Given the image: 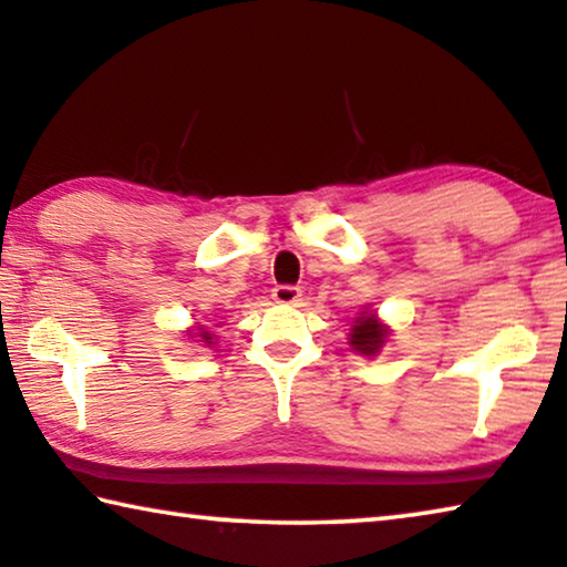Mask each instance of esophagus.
<instances>
[{
  "label": "esophagus",
  "mask_w": 567,
  "mask_h": 567,
  "mask_svg": "<svg viewBox=\"0 0 567 567\" xmlns=\"http://www.w3.org/2000/svg\"><path fill=\"white\" fill-rule=\"evenodd\" d=\"M271 296H274L276 303H296V301H301V289H299V286H291V284H281V286H276Z\"/></svg>",
  "instance_id": "obj_1"
}]
</instances>
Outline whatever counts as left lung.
I'll list each match as a JSON object with an SVG mask.
<instances>
[{
    "label": "left lung",
    "instance_id": "8db88e82",
    "mask_svg": "<svg viewBox=\"0 0 567 567\" xmlns=\"http://www.w3.org/2000/svg\"><path fill=\"white\" fill-rule=\"evenodd\" d=\"M388 337V329L378 324V319H374V313H368V317H360L354 319V327H352V334H350V344L354 347L357 352L362 354H374L385 342Z\"/></svg>",
    "mask_w": 567,
    "mask_h": 567
}]
</instances>
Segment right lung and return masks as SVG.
<instances>
[{
    "label": "right lung",
    "mask_w": 567,
    "mask_h": 567,
    "mask_svg": "<svg viewBox=\"0 0 567 567\" xmlns=\"http://www.w3.org/2000/svg\"><path fill=\"white\" fill-rule=\"evenodd\" d=\"M199 337H203L207 344H213V342H210V339H213V337H210V332H199Z\"/></svg>",
    "instance_id": "obj_1"
}]
</instances>
